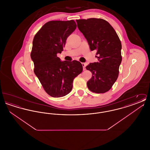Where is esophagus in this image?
<instances>
[{
	"label": "esophagus",
	"instance_id": "1",
	"mask_svg": "<svg viewBox=\"0 0 150 150\" xmlns=\"http://www.w3.org/2000/svg\"><path fill=\"white\" fill-rule=\"evenodd\" d=\"M82 66L83 67V70H86V64L85 63H81Z\"/></svg>",
	"mask_w": 150,
	"mask_h": 150
}]
</instances>
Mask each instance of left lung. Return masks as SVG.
I'll use <instances>...</instances> for the list:
<instances>
[{
  "label": "left lung",
  "mask_w": 150,
  "mask_h": 150,
  "mask_svg": "<svg viewBox=\"0 0 150 150\" xmlns=\"http://www.w3.org/2000/svg\"><path fill=\"white\" fill-rule=\"evenodd\" d=\"M79 30L86 38L91 50H97V62L90 63L86 69L92 74L88 89L94 93L108 91L119 75L122 61L121 43L111 25L101 18L76 20Z\"/></svg>",
  "instance_id": "8db88e82"
}]
</instances>
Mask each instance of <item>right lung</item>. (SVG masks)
<instances>
[{
    "mask_svg": "<svg viewBox=\"0 0 150 150\" xmlns=\"http://www.w3.org/2000/svg\"><path fill=\"white\" fill-rule=\"evenodd\" d=\"M76 28L74 20L51 21L45 23L34 38L31 58L34 73L45 91L53 97L70 93L74 79L83 71L82 64L78 61H61L57 57Z\"/></svg>",
    "mask_w": 150,
    "mask_h": 150,
    "instance_id": "right-lung-1",
    "label": "right lung"
}]
</instances>
